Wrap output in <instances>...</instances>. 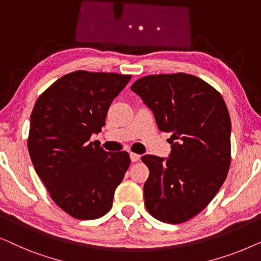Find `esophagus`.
Returning <instances> with one entry per match:
<instances>
[{"mask_svg":"<svg viewBox=\"0 0 261 261\" xmlns=\"http://www.w3.org/2000/svg\"><path fill=\"white\" fill-rule=\"evenodd\" d=\"M129 156H130V160H132V162H133V163L138 162V160L140 159V155L137 154V153H130Z\"/></svg>","mask_w":261,"mask_h":261,"instance_id":"34e87169","label":"esophagus"}]
</instances>
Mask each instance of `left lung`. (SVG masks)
<instances>
[{
	"instance_id": "obj_1",
	"label": "left lung",
	"mask_w": 261,
	"mask_h": 261,
	"mask_svg": "<svg viewBox=\"0 0 261 261\" xmlns=\"http://www.w3.org/2000/svg\"><path fill=\"white\" fill-rule=\"evenodd\" d=\"M172 133L169 158L146 154L145 206L153 217L181 223L201 213L226 180L230 165L229 113L222 96L188 73L152 74L130 87Z\"/></svg>"
}]
</instances>
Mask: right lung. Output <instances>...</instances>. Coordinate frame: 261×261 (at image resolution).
I'll use <instances>...</instances> for the list:
<instances>
[{
	"label": "right lung",
	"instance_id": "right-lung-1",
	"mask_svg": "<svg viewBox=\"0 0 261 261\" xmlns=\"http://www.w3.org/2000/svg\"><path fill=\"white\" fill-rule=\"evenodd\" d=\"M129 74L74 71L39 96L31 115L28 151L55 203L78 220L106 215L130 164L129 154L106 152L97 141L114 98Z\"/></svg>",
	"mask_w": 261,
	"mask_h": 261
}]
</instances>
